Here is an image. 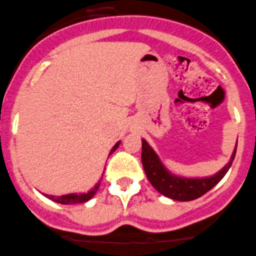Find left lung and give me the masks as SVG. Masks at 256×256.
Returning <instances> with one entry per match:
<instances>
[{
    "instance_id": "1",
    "label": "left lung",
    "mask_w": 256,
    "mask_h": 256,
    "mask_svg": "<svg viewBox=\"0 0 256 256\" xmlns=\"http://www.w3.org/2000/svg\"><path fill=\"white\" fill-rule=\"evenodd\" d=\"M236 148H238V144H236ZM236 148L232 154L230 162L216 175L204 178V179H186V178H179L170 174L164 168L154 150L148 146L146 140H142V165H144V172L150 182L154 185L157 192L175 200L188 202L199 198L210 192L214 185L218 184L220 180L226 175L228 168H231L232 161L235 158Z\"/></svg>"
}]
</instances>
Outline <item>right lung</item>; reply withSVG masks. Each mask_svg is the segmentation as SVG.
I'll list each match as a JSON object with an SVG mask.
<instances>
[{"label":"right lung","mask_w":256,"mask_h":256,"mask_svg":"<svg viewBox=\"0 0 256 256\" xmlns=\"http://www.w3.org/2000/svg\"><path fill=\"white\" fill-rule=\"evenodd\" d=\"M119 144H116V146L112 147V151H110L109 154H112V152L116 151L118 148ZM100 186V182L95 185L92 190H90L88 193H82V194H67V196H46L49 199H52L53 202H57V203H60V204H76V203H84V202H88V199L92 198L95 196V193L98 192Z\"/></svg>","instance_id":"1"}]
</instances>
